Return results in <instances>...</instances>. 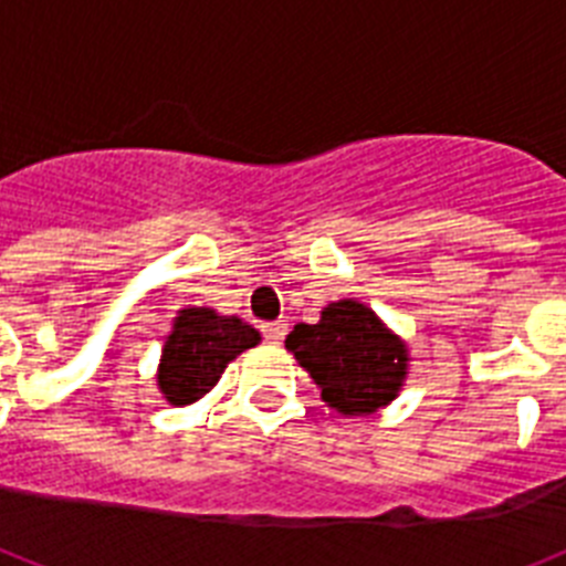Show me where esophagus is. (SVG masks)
I'll use <instances>...</instances> for the list:
<instances>
[{
  "label": "esophagus",
  "instance_id": "obj_1",
  "mask_svg": "<svg viewBox=\"0 0 566 566\" xmlns=\"http://www.w3.org/2000/svg\"><path fill=\"white\" fill-rule=\"evenodd\" d=\"M261 331H264V339L270 345H282L284 334H287V325L284 322H268V325H261Z\"/></svg>",
  "mask_w": 566,
  "mask_h": 566
}]
</instances>
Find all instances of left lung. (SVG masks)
Instances as JSON below:
<instances>
[{
    "label": "left lung",
    "instance_id": "obj_1",
    "mask_svg": "<svg viewBox=\"0 0 566 566\" xmlns=\"http://www.w3.org/2000/svg\"><path fill=\"white\" fill-rule=\"evenodd\" d=\"M284 348L319 386L322 400L345 417L391 406L411 363L406 342L356 298L325 305L316 325L298 322Z\"/></svg>",
    "mask_w": 566,
    "mask_h": 566
}]
</instances>
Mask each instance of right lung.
Masks as SVG:
<instances>
[{
    "mask_svg": "<svg viewBox=\"0 0 566 566\" xmlns=\"http://www.w3.org/2000/svg\"><path fill=\"white\" fill-rule=\"evenodd\" d=\"M259 342V331L239 316H221L212 307H180L160 348L158 391L169 406H192L218 386L235 356Z\"/></svg>",
    "mask_w": 566,
    "mask_h": 566,
    "instance_id": "obj_1",
    "label": "right lung"
}]
</instances>
